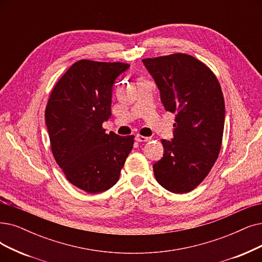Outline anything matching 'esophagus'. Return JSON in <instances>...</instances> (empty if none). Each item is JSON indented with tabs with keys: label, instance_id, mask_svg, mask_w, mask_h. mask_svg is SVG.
<instances>
[{
	"label": "esophagus",
	"instance_id": "34e87169",
	"mask_svg": "<svg viewBox=\"0 0 262 262\" xmlns=\"http://www.w3.org/2000/svg\"><path fill=\"white\" fill-rule=\"evenodd\" d=\"M135 140H137L138 142H148V141H150V138L143 137V135H137V137H135Z\"/></svg>",
	"mask_w": 262,
	"mask_h": 262
}]
</instances>
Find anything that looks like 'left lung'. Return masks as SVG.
Segmentation results:
<instances>
[{"label":"left lung","mask_w":262,"mask_h":262,"mask_svg":"<svg viewBox=\"0 0 262 262\" xmlns=\"http://www.w3.org/2000/svg\"><path fill=\"white\" fill-rule=\"evenodd\" d=\"M165 111L175 114L173 139L161 140L163 157L154 174L166 190H193L210 173L222 147L225 100L214 73L186 54L143 59Z\"/></svg>","instance_id":"8db88e82"}]
</instances>
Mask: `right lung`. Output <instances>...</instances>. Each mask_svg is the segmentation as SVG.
I'll list each match as a JSON object with an SVG mask.
<instances>
[{
    "label": "right lung",
    "mask_w": 262,
    "mask_h": 262,
    "mask_svg": "<svg viewBox=\"0 0 262 262\" xmlns=\"http://www.w3.org/2000/svg\"><path fill=\"white\" fill-rule=\"evenodd\" d=\"M130 68L121 62L79 60L51 91L45 111L52 155L68 181L88 193L112 188L119 180L134 137L105 133L117 77Z\"/></svg>",
    "instance_id": "1"
}]
</instances>
